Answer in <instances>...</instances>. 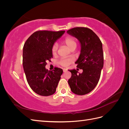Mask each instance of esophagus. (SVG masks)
I'll return each instance as SVG.
<instances>
[{"mask_svg":"<svg viewBox=\"0 0 129 129\" xmlns=\"http://www.w3.org/2000/svg\"><path fill=\"white\" fill-rule=\"evenodd\" d=\"M68 71V69H66V68H63V72H66Z\"/></svg>","mask_w":129,"mask_h":129,"instance_id":"34e87169","label":"esophagus"}]
</instances>
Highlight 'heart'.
Masks as SVG:
<instances>
[{
  "instance_id": "b5f03b06",
  "label": "heart",
  "mask_w": 129,
  "mask_h": 129,
  "mask_svg": "<svg viewBox=\"0 0 129 129\" xmlns=\"http://www.w3.org/2000/svg\"><path fill=\"white\" fill-rule=\"evenodd\" d=\"M64 44L71 49L73 47H76L77 44L75 40L72 37H67L64 40ZM58 49V45L57 43H54L52 47V52L53 54H56ZM73 60L72 58H63L60 60L59 63L64 67H67L73 62Z\"/></svg>"
}]
</instances>
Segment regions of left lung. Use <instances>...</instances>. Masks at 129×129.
I'll use <instances>...</instances> for the list:
<instances>
[{"label": "left lung", "instance_id": "1", "mask_svg": "<svg viewBox=\"0 0 129 129\" xmlns=\"http://www.w3.org/2000/svg\"><path fill=\"white\" fill-rule=\"evenodd\" d=\"M67 33L80 43V55L75 63L77 68L83 70L81 74L75 69L69 71L72 76L68 84L73 93L85 95L96 87L100 80L104 62L102 44L98 36L86 27H75Z\"/></svg>", "mask_w": 129, "mask_h": 129}]
</instances>
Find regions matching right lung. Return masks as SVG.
Instances as JSON below:
<instances>
[{"instance_id":"obj_1","label":"right lung","mask_w":129,"mask_h":129,"mask_svg":"<svg viewBox=\"0 0 129 129\" xmlns=\"http://www.w3.org/2000/svg\"><path fill=\"white\" fill-rule=\"evenodd\" d=\"M64 32V30L37 31L25 43L23 68L29 87L38 95L48 96L56 91L63 70L55 67L50 71L45 67L46 61L53 57L52 46Z\"/></svg>"}]
</instances>
